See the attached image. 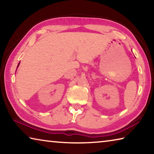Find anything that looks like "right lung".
Here are the masks:
<instances>
[{
  "label": "right lung",
  "instance_id": "add662e5",
  "mask_svg": "<svg viewBox=\"0 0 154 154\" xmlns=\"http://www.w3.org/2000/svg\"><path fill=\"white\" fill-rule=\"evenodd\" d=\"M19 65H20V62H19V64H18V65H17V67L19 66ZM16 70H17V69H16Z\"/></svg>",
  "mask_w": 154,
  "mask_h": 154
}]
</instances>
